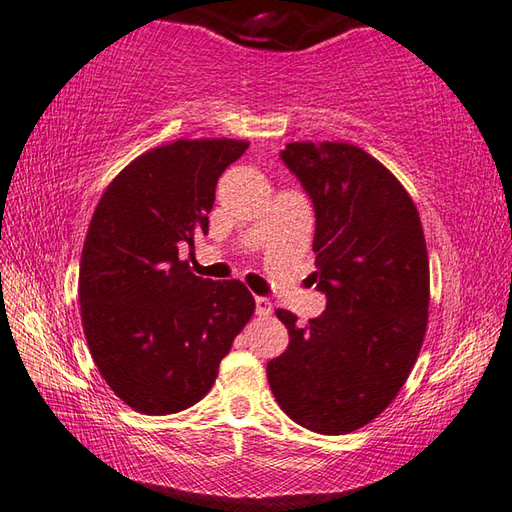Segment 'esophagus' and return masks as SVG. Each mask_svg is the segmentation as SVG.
I'll return each mask as SVG.
<instances>
[{"instance_id": "obj_1", "label": "esophagus", "mask_w": 512, "mask_h": 512, "mask_svg": "<svg viewBox=\"0 0 512 512\" xmlns=\"http://www.w3.org/2000/svg\"><path fill=\"white\" fill-rule=\"evenodd\" d=\"M255 306H257L259 317H268V314L273 312V301L266 299V297H257L255 299Z\"/></svg>"}]
</instances>
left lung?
<instances>
[{
    "label": "left lung",
    "mask_w": 512,
    "mask_h": 512,
    "mask_svg": "<svg viewBox=\"0 0 512 512\" xmlns=\"http://www.w3.org/2000/svg\"><path fill=\"white\" fill-rule=\"evenodd\" d=\"M310 193L314 266L325 312L299 328L277 308L288 350L268 383L301 427L343 436L383 413L416 365L429 321V255L416 204L365 149L301 140L281 151Z\"/></svg>",
    "instance_id": "left-lung-1"
}]
</instances>
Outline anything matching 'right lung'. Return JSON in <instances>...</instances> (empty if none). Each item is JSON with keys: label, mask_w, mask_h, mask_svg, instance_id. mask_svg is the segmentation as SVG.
Instances as JSON below:
<instances>
[{"label": "right lung", "mask_w": 512, "mask_h": 512, "mask_svg": "<svg viewBox=\"0 0 512 512\" xmlns=\"http://www.w3.org/2000/svg\"><path fill=\"white\" fill-rule=\"evenodd\" d=\"M246 140L180 138L110 182L85 235L79 301L85 341L125 405L167 416L202 400L255 312L237 279L195 277L182 242L209 231L215 184Z\"/></svg>", "instance_id": "right-lung-1"}]
</instances>
